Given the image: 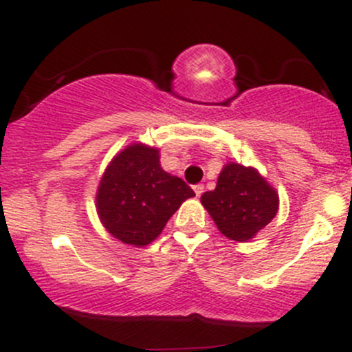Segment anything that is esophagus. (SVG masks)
I'll return each mask as SVG.
<instances>
[{"label": "esophagus", "mask_w": 352, "mask_h": 352, "mask_svg": "<svg viewBox=\"0 0 352 352\" xmlns=\"http://www.w3.org/2000/svg\"><path fill=\"white\" fill-rule=\"evenodd\" d=\"M193 192H195L197 197H200L201 193H204V185H195V187H193Z\"/></svg>", "instance_id": "esophagus-1"}]
</instances>
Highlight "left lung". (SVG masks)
Here are the masks:
<instances>
[{
	"mask_svg": "<svg viewBox=\"0 0 352 352\" xmlns=\"http://www.w3.org/2000/svg\"><path fill=\"white\" fill-rule=\"evenodd\" d=\"M201 205L221 235L233 241H250L276 217L280 197L254 167L236 162L223 165L215 190L201 195Z\"/></svg>",
	"mask_w": 352,
	"mask_h": 352,
	"instance_id": "left-lung-1",
	"label": "left lung"
}]
</instances>
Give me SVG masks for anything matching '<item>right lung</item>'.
<instances>
[{"instance_id": "add662e5", "label": "right lung", "mask_w": 352, "mask_h": 352, "mask_svg": "<svg viewBox=\"0 0 352 352\" xmlns=\"http://www.w3.org/2000/svg\"><path fill=\"white\" fill-rule=\"evenodd\" d=\"M193 190L160 167V152L134 142L117 152L100 177L96 208L102 227L125 245L152 243Z\"/></svg>"}]
</instances>
